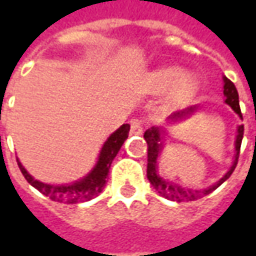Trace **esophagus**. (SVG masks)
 <instances>
[{"instance_id": "34e87169", "label": "esophagus", "mask_w": 256, "mask_h": 256, "mask_svg": "<svg viewBox=\"0 0 256 256\" xmlns=\"http://www.w3.org/2000/svg\"><path fill=\"white\" fill-rule=\"evenodd\" d=\"M144 131V126L141 121H138V120H134L132 122H131V134L132 135H141Z\"/></svg>"}]
</instances>
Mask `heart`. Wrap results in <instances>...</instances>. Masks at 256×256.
I'll return each instance as SVG.
<instances>
[{
  "label": "heart",
  "instance_id": "heart-1",
  "mask_svg": "<svg viewBox=\"0 0 256 256\" xmlns=\"http://www.w3.org/2000/svg\"><path fill=\"white\" fill-rule=\"evenodd\" d=\"M180 71L174 66H170V68H164V70H160L156 71L155 74L152 75L151 78V82H152V88L155 91H162L165 88H168L170 85L174 84V92L175 94H184L185 91L190 90L192 81L191 78L188 75H181L178 76ZM176 82L174 83L173 81Z\"/></svg>",
  "mask_w": 256,
  "mask_h": 256
}]
</instances>
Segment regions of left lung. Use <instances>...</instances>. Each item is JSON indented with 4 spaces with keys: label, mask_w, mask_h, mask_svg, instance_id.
<instances>
[{
    "label": "left lung",
    "mask_w": 256,
    "mask_h": 256,
    "mask_svg": "<svg viewBox=\"0 0 256 256\" xmlns=\"http://www.w3.org/2000/svg\"><path fill=\"white\" fill-rule=\"evenodd\" d=\"M224 95H225V102L231 106L232 110L238 114L242 118L241 108H240V98H238V91L235 88V85L232 82L231 80H228L226 76L224 78ZM196 110V106H191V108H186L184 111H180V112L172 114L171 118L172 120H178V118H182V116H186L190 115L194 111ZM242 136H244V125H240L238 126V135H236V141H235V160H234V164H232L231 170L226 172L224 176H222L220 181L216 184H214L212 186L204 190V191H198V190H190V188H182L178 184H174V182L165 181L158 174V170H156V160H158V155L161 152V136H160V130L158 128H151L148 131H145L144 134V138L146 141V145H148V164H146V176L151 182L155 191L158 192L161 196H165L171 201L176 202H185V201H196L202 198L204 195H208L211 194L212 191H215L222 182H225L231 174L235 170L236 164H238V158H240V151H241V142H242Z\"/></svg>",
    "instance_id": "obj_1"
}]
</instances>
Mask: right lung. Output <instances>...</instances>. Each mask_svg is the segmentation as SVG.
Wrapping results in <instances>:
<instances>
[{"instance_id": "1", "label": "right lung", "mask_w": 256, "mask_h": 256, "mask_svg": "<svg viewBox=\"0 0 256 256\" xmlns=\"http://www.w3.org/2000/svg\"><path fill=\"white\" fill-rule=\"evenodd\" d=\"M128 132H130L128 124H124L121 128H118L106 140V142L104 144L95 168L85 176L84 180L71 184V185L56 186V185L42 184V182L34 180L28 172L25 171V168L18 160H16V162H18V166L22 172L25 180L41 194H44L45 196H50L52 201L64 202V204H78V202L90 201L104 190L111 164H112L114 158L116 156L118 151L121 150L124 141L128 138Z\"/></svg>"}]
</instances>
